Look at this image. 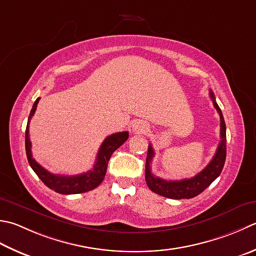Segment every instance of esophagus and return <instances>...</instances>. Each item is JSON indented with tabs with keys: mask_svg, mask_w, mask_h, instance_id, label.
Masks as SVG:
<instances>
[{
	"mask_svg": "<svg viewBox=\"0 0 256 256\" xmlns=\"http://www.w3.org/2000/svg\"><path fill=\"white\" fill-rule=\"evenodd\" d=\"M133 131L135 133H146L148 132V126L142 121H138L133 124Z\"/></svg>",
	"mask_w": 256,
	"mask_h": 256,
	"instance_id": "esophagus-1",
	"label": "esophagus"
}]
</instances>
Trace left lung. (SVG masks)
I'll return each instance as SVG.
<instances>
[{"label": "left lung", "mask_w": 256, "mask_h": 256, "mask_svg": "<svg viewBox=\"0 0 256 256\" xmlns=\"http://www.w3.org/2000/svg\"><path fill=\"white\" fill-rule=\"evenodd\" d=\"M210 95H211L214 108L218 110L220 120H221V124H220L221 125V142L218 144L215 155L211 160V162L208 164V166L195 176L191 178L180 180V181H168V180L155 176L151 172V162L154 156V150L152 145L150 144L146 164H145V181H146L148 188L154 193L174 200L192 198L200 193H202L221 174L225 158H226V128H225L222 111L218 108L216 101H215L212 91H210Z\"/></svg>", "instance_id": "8db88e82"}]
</instances>
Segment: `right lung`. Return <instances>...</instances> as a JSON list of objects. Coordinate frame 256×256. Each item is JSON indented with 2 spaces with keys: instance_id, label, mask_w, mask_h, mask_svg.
I'll return each instance as SVG.
<instances>
[{
  "instance_id": "1",
  "label": "right lung",
  "mask_w": 256,
  "mask_h": 256,
  "mask_svg": "<svg viewBox=\"0 0 256 256\" xmlns=\"http://www.w3.org/2000/svg\"><path fill=\"white\" fill-rule=\"evenodd\" d=\"M38 101L40 98H38L36 101L33 104V108L28 120L26 131H25V150H26L28 161L30 165H31V168H33V171L36 173L38 176L41 178V181L46 185L48 188L60 194L84 193L98 188V185L103 182L105 173H106L110 158H111V155L113 154L115 150H118L128 138V132L114 133L105 138L101 146H100L94 166L92 170H90L88 172H85L78 175H72V176L53 174L51 172H48V170H45L35 161L31 151L32 144L31 141H30L28 124L35 113Z\"/></svg>"
}]
</instances>
